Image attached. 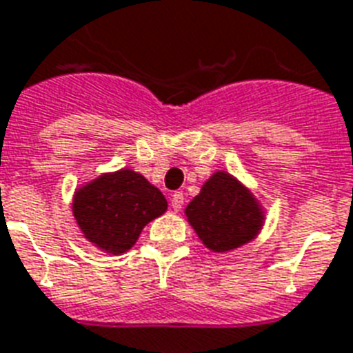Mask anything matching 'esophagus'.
<instances>
[{"label":"esophagus","mask_w":353,"mask_h":353,"mask_svg":"<svg viewBox=\"0 0 353 353\" xmlns=\"http://www.w3.org/2000/svg\"><path fill=\"white\" fill-rule=\"evenodd\" d=\"M183 203H185V194L183 192H174L172 194V198H170V205H172V209L176 210H181L183 209Z\"/></svg>","instance_id":"1"}]
</instances>
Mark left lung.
<instances>
[{"label": "left lung", "mask_w": 353, "mask_h": 353, "mask_svg": "<svg viewBox=\"0 0 353 353\" xmlns=\"http://www.w3.org/2000/svg\"><path fill=\"white\" fill-rule=\"evenodd\" d=\"M185 212L199 240L216 252L251 241L263 220L256 199L225 172H216Z\"/></svg>", "instance_id": "left-lung-1"}]
</instances>
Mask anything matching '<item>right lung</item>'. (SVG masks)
<instances>
[{
	"instance_id": "add662e5",
	"label": "right lung",
	"mask_w": 353,
	"mask_h": 353,
	"mask_svg": "<svg viewBox=\"0 0 353 353\" xmlns=\"http://www.w3.org/2000/svg\"><path fill=\"white\" fill-rule=\"evenodd\" d=\"M166 207L161 190L133 170L104 174L77 190L73 199L74 220L85 238L112 254L133 247L144 225Z\"/></svg>"
}]
</instances>
